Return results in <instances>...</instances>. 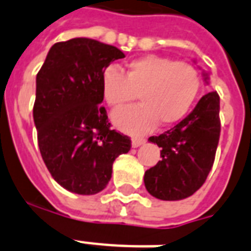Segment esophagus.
Instances as JSON below:
<instances>
[{"instance_id": "obj_1", "label": "esophagus", "mask_w": 251, "mask_h": 251, "mask_svg": "<svg viewBox=\"0 0 251 251\" xmlns=\"http://www.w3.org/2000/svg\"><path fill=\"white\" fill-rule=\"evenodd\" d=\"M145 142H146L145 138L135 137V138H133V139H131V146H133L134 149H137V147H139V146L143 145Z\"/></svg>"}]
</instances>
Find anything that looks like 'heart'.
I'll use <instances>...</instances> for the list:
<instances>
[{"label": "heart", "mask_w": 251, "mask_h": 251, "mask_svg": "<svg viewBox=\"0 0 251 251\" xmlns=\"http://www.w3.org/2000/svg\"><path fill=\"white\" fill-rule=\"evenodd\" d=\"M201 78L194 66L169 57L147 54L127 65L126 75L116 66L101 74V94L112 108L134 101L141 105L116 110L112 122L117 129L142 134L161 126L173 125L190 110L198 96Z\"/></svg>", "instance_id": "b5f03b06"}]
</instances>
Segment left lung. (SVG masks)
<instances>
[{"mask_svg": "<svg viewBox=\"0 0 251 251\" xmlns=\"http://www.w3.org/2000/svg\"><path fill=\"white\" fill-rule=\"evenodd\" d=\"M204 80L208 74L203 73ZM220 98L208 92L175 127L149 141L161 147L155 167L145 173V186L161 201H181L202 186L215 160L220 137Z\"/></svg>", "mask_w": 251, "mask_h": 251, "instance_id": "obj_1", "label": "left lung"}]
</instances>
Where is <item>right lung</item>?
Here are the masks:
<instances>
[{"label":"right lung","mask_w":251,"mask_h":251,"mask_svg":"<svg viewBox=\"0 0 251 251\" xmlns=\"http://www.w3.org/2000/svg\"><path fill=\"white\" fill-rule=\"evenodd\" d=\"M125 54L113 45L75 37L49 49L36 75L33 122L43 160L57 183L80 195L96 194L112 177L129 137L110 130L102 105L101 74Z\"/></svg>","instance_id":"add662e5"}]
</instances>
